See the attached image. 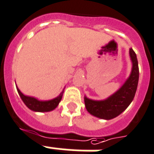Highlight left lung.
<instances>
[{
    "instance_id": "8db88e82",
    "label": "left lung",
    "mask_w": 154,
    "mask_h": 154,
    "mask_svg": "<svg viewBox=\"0 0 154 154\" xmlns=\"http://www.w3.org/2000/svg\"><path fill=\"white\" fill-rule=\"evenodd\" d=\"M132 60V71L124 84L115 94L104 100H92L85 96V108L92 116L103 119H114L127 109L132 103L139 81V68L137 55L132 48L129 49Z\"/></svg>"
}]
</instances>
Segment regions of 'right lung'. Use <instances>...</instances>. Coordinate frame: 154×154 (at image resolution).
Returning <instances> with one entry per match:
<instances>
[{"instance_id": "right-lung-1", "label": "right lung", "mask_w": 154, "mask_h": 154, "mask_svg": "<svg viewBox=\"0 0 154 154\" xmlns=\"http://www.w3.org/2000/svg\"><path fill=\"white\" fill-rule=\"evenodd\" d=\"M17 87V90L18 92V94L22 98V100L23 103H25V105L27 106L28 108L35 112H48V111H53L54 109H56L57 107V106L59 105V103L60 102L63 96V93H64V90L62 91L60 95L57 96L56 98L51 99V100L48 101H40L37 99V98L31 97V96H26L25 94H23L20 90Z\"/></svg>"}]
</instances>
